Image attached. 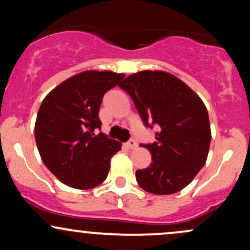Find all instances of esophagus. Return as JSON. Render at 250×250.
<instances>
[{
	"instance_id": "esophagus-1",
	"label": "esophagus",
	"mask_w": 250,
	"mask_h": 250,
	"mask_svg": "<svg viewBox=\"0 0 250 250\" xmlns=\"http://www.w3.org/2000/svg\"><path fill=\"white\" fill-rule=\"evenodd\" d=\"M127 147L129 149H135V148H137V143L135 140H129V141L127 142Z\"/></svg>"
}]
</instances>
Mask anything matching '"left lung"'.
Here are the masks:
<instances>
[{
  "instance_id": "left-lung-1",
  "label": "left lung",
  "mask_w": 250,
  "mask_h": 250,
  "mask_svg": "<svg viewBox=\"0 0 250 250\" xmlns=\"http://www.w3.org/2000/svg\"><path fill=\"white\" fill-rule=\"evenodd\" d=\"M120 87L131 96L147 127L159 125L156 141L143 145L151 154L148 168L136 170V181L156 195L187 187L207 161L211 131L201 97L167 71L142 70L129 75Z\"/></svg>"
}]
</instances>
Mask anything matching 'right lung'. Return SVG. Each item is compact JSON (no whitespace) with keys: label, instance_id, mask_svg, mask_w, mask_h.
I'll list each match as a JSON object with an SVG mask.
<instances>
[{"label":"right lung","instance_id":"obj_1","mask_svg":"<svg viewBox=\"0 0 250 250\" xmlns=\"http://www.w3.org/2000/svg\"><path fill=\"white\" fill-rule=\"evenodd\" d=\"M123 77L110 70L82 71L42 101L35 122L37 149L45 167L68 187L85 190L107 179L110 159L122 145L94 130L101 129L103 95Z\"/></svg>","mask_w":250,"mask_h":250}]
</instances>
